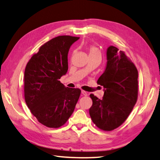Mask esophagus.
I'll use <instances>...</instances> for the list:
<instances>
[{
	"mask_svg": "<svg viewBox=\"0 0 160 160\" xmlns=\"http://www.w3.org/2000/svg\"><path fill=\"white\" fill-rule=\"evenodd\" d=\"M82 95H83L84 96H87V92H85V91L82 90Z\"/></svg>",
	"mask_w": 160,
	"mask_h": 160,
	"instance_id": "1",
	"label": "esophagus"
}]
</instances>
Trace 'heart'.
Segmentation results:
<instances>
[{"instance_id": "obj_1", "label": "heart", "mask_w": 160, "mask_h": 160, "mask_svg": "<svg viewBox=\"0 0 160 160\" xmlns=\"http://www.w3.org/2000/svg\"><path fill=\"white\" fill-rule=\"evenodd\" d=\"M89 57H99L101 58V53L99 48L95 45H91L88 48Z\"/></svg>"}]
</instances>
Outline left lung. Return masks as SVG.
<instances>
[{"mask_svg": "<svg viewBox=\"0 0 160 160\" xmlns=\"http://www.w3.org/2000/svg\"><path fill=\"white\" fill-rule=\"evenodd\" d=\"M105 71L97 81L103 87L104 96L99 99L92 93L91 118L99 129L112 131L123 124L138 98V71L125 52L109 46Z\"/></svg>", "mask_w": 160, "mask_h": 160, "instance_id": "1", "label": "left lung"}]
</instances>
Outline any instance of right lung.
Here are the masks:
<instances>
[{"label":"right lung","mask_w":160,"mask_h":160,"mask_svg":"<svg viewBox=\"0 0 160 160\" xmlns=\"http://www.w3.org/2000/svg\"><path fill=\"white\" fill-rule=\"evenodd\" d=\"M80 37L62 35L45 43L28 61L24 73L25 101L31 113L48 128L63 126L73 114L81 90L59 80L68 71V52Z\"/></svg>","instance_id":"1"}]
</instances>
